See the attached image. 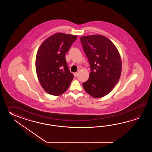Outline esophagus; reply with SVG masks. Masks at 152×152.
Masks as SVG:
<instances>
[{
	"instance_id": "esophagus-1",
	"label": "esophagus",
	"mask_w": 152,
	"mask_h": 152,
	"mask_svg": "<svg viewBox=\"0 0 152 152\" xmlns=\"http://www.w3.org/2000/svg\"><path fill=\"white\" fill-rule=\"evenodd\" d=\"M74 75H75V77H77V76H78V73H74Z\"/></svg>"
}]
</instances>
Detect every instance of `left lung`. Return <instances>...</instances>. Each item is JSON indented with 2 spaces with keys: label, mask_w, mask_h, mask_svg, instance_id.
I'll list each match as a JSON object with an SVG mask.
<instances>
[{
  "label": "left lung",
  "mask_w": 152,
  "mask_h": 152,
  "mask_svg": "<svg viewBox=\"0 0 152 152\" xmlns=\"http://www.w3.org/2000/svg\"><path fill=\"white\" fill-rule=\"evenodd\" d=\"M80 41L91 70L83 86L92 97H104L120 79L122 62L119 52L113 43L103 35L82 36Z\"/></svg>",
  "instance_id": "8db88e82"
}]
</instances>
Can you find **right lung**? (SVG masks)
<instances>
[{"instance_id": "obj_1", "label": "right lung", "mask_w": 152, "mask_h": 152, "mask_svg": "<svg viewBox=\"0 0 152 152\" xmlns=\"http://www.w3.org/2000/svg\"><path fill=\"white\" fill-rule=\"evenodd\" d=\"M77 39L76 35L57 33L40 45L36 58V71L46 92L60 96L68 89L74 75L69 71L65 54Z\"/></svg>"}]
</instances>
